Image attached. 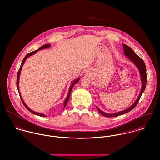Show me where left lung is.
<instances>
[{
  "label": "left lung",
  "instance_id": "1",
  "mask_svg": "<svg viewBox=\"0 0 160 160\" xmlns=\"http://www.w3.org/2000/svg\"><path fill=\"white\" fill-rule=\"evenodd\" d=\"M122 46L124 48V55L128 56V57L137 66V68L140 71V74L141 79H142V87L140 94H139L136 101L134 103V104L132 105H131L129 108H128V109H126L125 110H123V111L116 113H113V114H107L106 113H104L102 110H100L98 107H97L98 112L105 117H116L119 115L127 113L133 110L137 106V103H138V101H139L143 92L145 89V87H146V84H147V72H146V67H145L143 60L139 56H138L137 54L134 52V50L131 48H130L129 46L123 44H122Z\"/></svg>",
  "mask_w": 160,
  "mask_h": 160
}]
</instances>
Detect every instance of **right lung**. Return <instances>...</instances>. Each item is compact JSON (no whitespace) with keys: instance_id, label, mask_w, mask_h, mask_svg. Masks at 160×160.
<instances>
[{"instance_id":"right-lung-1","label":"right lung","mask_w":160,"mask_h":160,"mask_svg":"<svg viewBox=\"0 0 160 160\" xmlns=\"http://www.w3.org/2000/svg\"><path fill=\"white\" fill-rule=\"evenodd\" d=\"M50 44H45V45H44V46H42L41 47H40L39 48H38V50H34V51H33V52H30V53H28L25 57H24V58H23V61H22V64H21V66H20V68L18 69V73H17V89H18V93H19V95H20V98H21V100H22V102H23V105H24V107L30 112H31V113H32L33 114H36V115H38V116H47V115L44 114H42V113H36V112H33L32 110H30L27 106H26V105L24 103V102H23V99H22V96H21V95H20V91H19V88H18V81H19V77H20V71H21V69L22 68V67H23V63H24V62L26 61V58L28 57H29V56H31V55H33V54H34L35 53H36L38 50H41V49H43V48H47V47H50ZM79 80V78H78V79H77L76 80H75L72 83V84H71V87H70V88H69V93L68 95V96H67V98H66V100H65V102H64V108H65V107H66V105H67V103H68V102L69 99V97H70V93H71V92L72 91V87L74 86V84H76L78 82V81Z\"/></svg>"}]
</instances>
